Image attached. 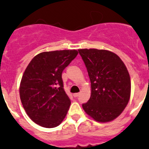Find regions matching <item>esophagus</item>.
<instances>
[{
  "instance_id": "obj_1",
  "label": "esophagus",
  "mask_w": 149,
  "mask_h": 149,
  "mask_svg": "<svg viewBox=\"0 0 149 149\" xmlns=\"http://www.w3.org/2000/svg\"><path fill=\"white\" fill-rule=\"evenodd\" d=\"M79 95V93H74V94H73V96H74V97H78V96Z\"/></svg>"
}]
</instances>
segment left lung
<instances>
[{
    "instance_id": "obj_1",
    "label": "left lung",
    "mask_w": 149,
    "mask_h": 149,
    "mask_svg": "<svg viewBox=\"0 0 149 149\" xmlns=\"http://www.w3.org/2000/svg\"><path fill=\"white\" fill-rule=\"evenodd\" d=\"M91 82V95L82 108L97 122L116 119L131 96V79L120 58L113 52L97 49H78Z\"/></svg>"
}]
</instances>
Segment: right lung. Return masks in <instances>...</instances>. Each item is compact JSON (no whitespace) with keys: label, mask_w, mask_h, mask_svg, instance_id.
I'll list each match as a JSON object with an SVG mask.
<instances>
[{"label":"right lung","mask_w":149,"mask_h":149,"mask_svg":"<svg viewBox=\"0 0 149 149\" xmlns=\"http://www.w3.org/2000/svg\"><path fill=\"white\" fill-rule=\"evenodd\" d=\"M77 54L75 49L41 52L27 66L20 84V98L35 123L54 128L65 118L71 101L64 90L62 74Z\"/></svg>","instance_id":"right-lung-1"}]
</instances>
